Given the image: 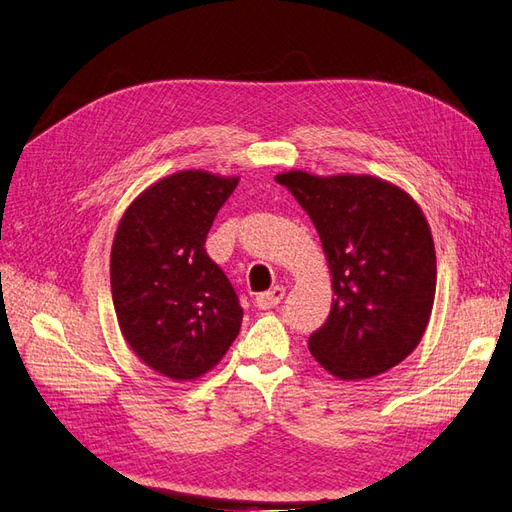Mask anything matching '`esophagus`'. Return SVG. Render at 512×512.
Listing matches in <instances>:
<instances>
[{"label":"esophagus","instance_id":"1","mask_svg":"<svg viewBox=\"0 0 512 512\" xmlns=\"http://www.w3.org/2000/svg\"><path fill=\"white\" fill-rule=\"evenodd\" d=\"M286 295V288L284 286H273L271 290H267V293H260L256 297V306L260 310H269V308H275L278 303L284 299Z\"/></svg>","mask_w":512,"mask_h":512}]
</instances>
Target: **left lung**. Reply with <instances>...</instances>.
I'll return each instance as SVG.
<instances>
[{
	"mask_svg": "<svg viewBox=\"0 0 512 512\" xmlns=\"http://www.w3.org/2000/svg\"><path fill=\"white\" fill-rule=\"evenodd\" d=\"M319 232L331 310L308 340L331 375L370 379L418 347L431 319L437 260L431 228L407 191L368 174L275 176Z\"/></svg>",
	"mask_w": 512,
	"mask_h": 512,
	"instance_id": "8db88e82",
	"label": "left lung"
}]
</instances>
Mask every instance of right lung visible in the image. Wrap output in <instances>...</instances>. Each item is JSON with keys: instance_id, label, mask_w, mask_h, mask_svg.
Segmentation results:
<instances>
[{"instance_id": "add662e5", "label": "right lung", "mask_w": 512, "mask_h": 512, "mask_svg": "<svg viewBox=\"0 0 512 512\" xmlns=\"http://www.w3.org/2000/svg\"><path fill=\"white\" fill-rule=\"evenodd\" d=\"M237 176L185 170L161 178L124 211L109 260L118 325L146 366L174 381L217 366L239 336L243 308L204 250Z\"/></svg>"}]
</instances>
